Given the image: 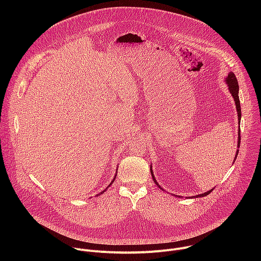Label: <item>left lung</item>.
I'll return each mask as SVG.
<instances>
[{
	"label": "left lung",
	"mask_w": 261,
	"mask_h": 261,
	"mask_svg": "<svg viewBox=\"0 0 261 261\" xmlns=\"http://www.w3.org/2000/svg\"><path fill=\"white\" fill-rule=\"evenodd\" d=\"M225 83H226V85L228 86V90H229V92H230V94H231V96H232V98H233V100H234L236 108H237V111H238L239 132H238V144H237V145H238V148H239V147H240V143H241V129H240V123H241L242 111H241V104H240V98H239V83H238V80H237V77H236L233 72H229V73H228V75H227L226 79H225ZM238 154H239V150H237L236 157H234V161H236V159H237V157H238ZM234 161H233V162H234ZM150 169H151V174H152L153 180H154L155 184L157 185V187H159L161 190L164 191V189L161 188V186L159 185V182H158L157 179L155 178V175H154V172H153L152 164H151ZM213 190H214V189H211V190H208V191H206V192H204V193H202V194H198V195H196V196H194V197H203V196H206V195H208ZM171 195H172V194H171ZM175 196H176V197H181V196H178V195H175Z\"/></svg>",
	"instance_id": "obj_1"
}]
</instances>
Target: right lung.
Here are the masks:
<instances>
[{
	"instance_id": "1",
	"label": "right lung",
	"mask_w": 261,
	"mask_h": 261,
	"mask_svg": "<svg viewBox=\"0 0 261 261\" xmlns=\"http://www.w3.org/2000/svg\"><path fill=\"white\" fill-rule=\"evenodd\" d=\"M117 173H118V168H117V171H116V174H115V176H114V179H113V180H111V181H110V184H109V185H108V186H107V187H106V188H105V189H104V190H103V191H102V192H100V193H99V194H97V195H96V196H99V195H101V194H103V193H104V192H105V191H106V190H107V188H108V187H109V186H111V184H113V182H114V181H115V179H116V177H117Z\"/></svg>"
}]
</instances>
